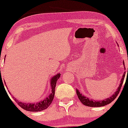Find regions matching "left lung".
Segmentation results:
<instances>
[{
    "label": "left lung",
    "instance_id": "8db88e82",
    "mask_svg": "<svg viewBox=\"0 0 128 128\" xmlns=\"http://www.w3.org/2000/svg\"><path fill=\"white\" fill-rule=\"evenodd\" d=\"M123 65H124V62H122ZM125 69V67H124ZM125 77V72H124L123 75L122 76V78H121V81H120V84L119 87H118L117 90H116V92H114V94H113L112 96H110L109 98H107L106 99H104L102 100H95L94 99L89 98L87 97V96H84L82 94H80V92H79V90L78 89H76V93H77V95L78 96V99L80 100V101L82 102V104H84V105L90 107H100V106H104L106 105V104H110L111 102L113 101L114 99L116 98V96H118V94H119L120 89L121 88V86H122V83H123L124 78Z\"/></svg>",
    "mask_w": 128,
    "mask_h": 128
}]
</instances>
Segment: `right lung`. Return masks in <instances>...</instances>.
Returning a JSON list of instances; mask_svg holds the SVG:
<instances>
[{
    "mask_svg": "<svg viewBox=\"0 0 128 128\" xmlns=\"http://www.w3.org/2000/svg\"><path fill=\"white\" fill-rule=\"evenodd\" d=\"M6 58V57H5ZM60 76V73H58L56 75L54 76L53 77H51L50 79V86H51V93L48 96L45 98L44 100H41L39 102L36 103H25L22 102H20L15 98L14 96H13L14 100H15L17 104L20 107L24 108V110L26 111H29V112H40V111H42L46 109L50 104L52 103V100L54 99V96L55 94V88H56V85L57 83V81L59 79V77ZM1 78V77H0ZM6 84V82H5ZM9 94H10V92L8 91Z\"/></svg>",
    "mask_w": 128,
    "mask_h": 128,
    "instance_id": "add662e5",
    "label": "right lung"
}]
</instances>
